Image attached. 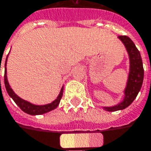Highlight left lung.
<instances>
[{"label": "left lung", "mask_w": 151, "mask_h": 151, "mask_svg": "<svg viewBox=\"0 0 151 151\" xmlns=\"http://www.w3.org/2000/svg\"><path fill=\"white\" fill-rule=\"evenodd\" d=\"M118 38L124 44L130 57V73L127 86L124 90L125 96L124 101L112 107H104V109L108 111H116L128 107L137 98L144 81L143 61L138 49L128 36L119 35Z\"/></svg>", "instance_id": "obj_1"}]
</instances>
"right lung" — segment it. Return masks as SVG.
Wrapping results in <instances>:
<instances>
[{
  "mask_svg": "<svg viewBox=\"0 0 151 151\" xmlns=\"http://www.w3.org/2000/svg\"><path fill=\"white\" fill-rule=\"evenodd\" d=\"M7 62V60H6ZM1 67V64H0ZM1 82V81H0ZM4 83H5V87L7 90L8 95L13 99V100L15 102V104L21 108V110L29 114V115H41V114H44V113H47L50 111H52L54 110L55 108L58 107L59 104L60 102V99L62 98V95H63V87L60 90V92L58 96V98L51 104H45V105H35L33 104L29 103L24 99H21L20 97H18L14 92V91L10 88V86L7 82V69H6V63H5V74H4Z\"/></svg>",
  "mask_w": 151,
  "mask_h": 151,
  "instance_id": "add662e5",
  "label": "right lung"
}]
</instances>
